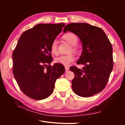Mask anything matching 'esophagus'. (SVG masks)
Returning a JSON list of instances; mask_svg holds the SVG:
<instances>
[{"label":"esophagus","mask_w":125,"mask_h":125,"mask_svg":"<svg viewBox=\"0 0 125 125\" xmlns=\"http://www.w3.org/2000/svg\"><path fill=\"white\" fill-rule=\"evenodd\" d=\"M65 71L66 72H68L69 70V68L68 67H67V66H65Z\"/></svg>","instance_id":"esophagus-1"}]
</instances>
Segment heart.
Masks as SVG:
<instances>
[{"label":"heart","instance_id":"heart-1","mask_svg":"<svg viewBox=\"0 0 125 125\" xmlns=\"http://www.w3.org/2000/svg\"><path fill=\"white\" fill-rule=\"evenodd\" d=\"M63 39L67 41L70 44L73 46H74L78 42V37L74 34L72 33H69L66 34L63 36ZM57 40H54L52 42L51 48L52 52L53 53L56 54L57 52ZM73 50H75V48H73ZM75 57L74 55L70 54L68 55H62L57 57H56L55 59V62L58 63H60L62 65L67 66L74 61Z\"/></svg>","mask_w":125,"mask_h":125}]
</instances>
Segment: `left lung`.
<instances>
[{"instance_id": "8db88e82", "label": "left lung", "mask_w": 125, "mask_h": 125, "mask_svg": "<svg viewBox=\"0 0 125 125\" xmlns=\"http://www.w3.org/2000/svg\"><path fill=\"white\" fill-rule=\"evenodd\" d=\"M70 31L77 35L82 45V52L77 62L82 69L71 67L74 78L72 89L78 95L87 97L103 90L113 70V48L102 29L86 23L67 24L63 33Z\"/></svg>"}]
</instances>
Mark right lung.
<instances>
[{
	"instance_id": "1",
	"label": "right lung",
	"mask_w": 125,
	"mask_h": 125,
	"mask_svg": "<svg viewBox=\"0 0 125 125\" xmlns=\"http://www.w3.org/2000/svg\"><path fill=\"white\" fill-rule=\"evenodd\" d=\"M65 25L38 24L24 32L18 41L12 54V71L21 90L30 98L40 100L50 96L56 80L65 73L60 63L50 65L52 43Z\"/></svg>"
}]
</instances>
